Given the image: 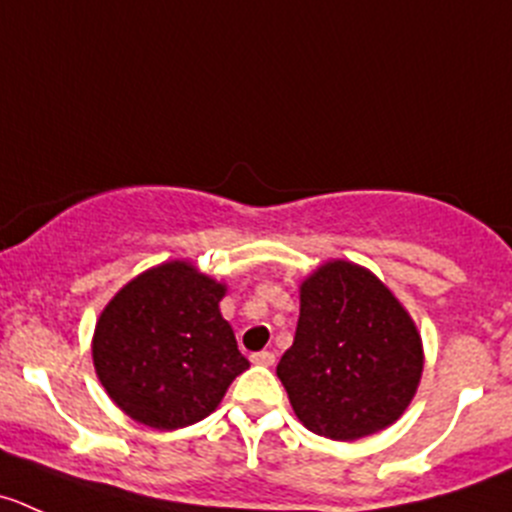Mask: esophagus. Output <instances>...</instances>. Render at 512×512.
<instances>
[{
    "instance_id": "34e87169",
    "label": "esophagus",
    "mask_w": 512,
    "mask_h": 512,
    "mask_svg": "<svg viewBox=\"0 0 512 512\" xmlns=\"http://www.w3.org/2000/svg\"><path fill=\"white\" fill-rule=\"evenodd\" d=\"M250 360L255 362V365H265V367H272V365H275V352H270V350L255 352V355H252Z\"/></svg>"
}]
</instances>
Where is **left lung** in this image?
Wrapping results in <instances>:
<instances>
[{
  "label": "left lung",
  "mask_w": 512,
  "mask_h": 512,
  "mask_svg": "<svg viewBox=\"0 0 512 512\" xmlns=\"http://www.w3.org/2000/svg\"><path fill=\"white\" fill-rule=\"evenodd\" d=\"M423 360L420 332L398 297L365 267L330 260L300 285L295 342L277 377L307 430L347 443L405 413Z\"/></svg>",
  "instance_id": "1"
}]
</instances>
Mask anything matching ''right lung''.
Returning a JSON list of instances; mask_svg holds the SVG:
<instances>
[{"mask_svg":"<svg viewBox=\"0 0 512 512\" xmlns=\"http://www.w3.org/2000/svg\"><path fill=\"white\" fill-rule=\"evenodd\" d=\"M227 287L182 260L130 280L99 315L92 360L122 413L155 430L207 418L250 367L222 317Z\"/></svg>","mask_w":512,"mask_h":512,"instance_id":"add662e5","label":"right lung"}]
</instances>
